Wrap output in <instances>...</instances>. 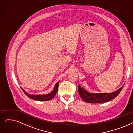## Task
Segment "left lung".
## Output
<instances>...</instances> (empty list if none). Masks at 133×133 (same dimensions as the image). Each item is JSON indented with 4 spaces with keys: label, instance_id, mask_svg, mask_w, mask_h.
<instances>
[{
    "label": "left lung",
    "instance_id": "obj_1",
    "mask_svg": "<svg viewBox=\"0 0 133 133\" xmlns=\"http://www.w3.org/2000/svg\"><path fill=\"white\" fill-rule=\"evenodd\" d=\"M123 84L119 89L110 93H91L87 92L78 84V91L81 98L85 102L89 103H102L109 102L115 99L119 94L124 86Z\"/></svg>",
    "mask_w": 133,
    "mask_h": 133
}]
</instances>
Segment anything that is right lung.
<instances>
[{"label": "right lung", "instance_id": "add662e5", "mask_svg": "<svg viewBox=\"0 0 133 133\" xmlns=\"http://www.w3.org/2000/svg\"><path fill=\"white\" fill-rule=\"evenodd\" d=\"M59 81H58L56 83L54 89L53 90V91L51 93L48 94H43V95L30 94H28L27 92H26L23 88H21V89H22L24 93L26 95V96L28 97L30 99H32L35 100H38V101H47V100H51L55 96V95L57 93V92L58 91V85H59Z\"/></svg>", "mask_w": 133, "mask_h": 133}]
</instances>
